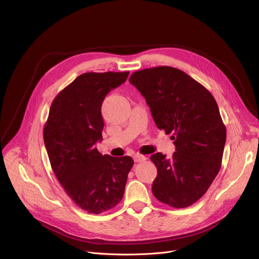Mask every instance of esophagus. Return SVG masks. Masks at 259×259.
Segmentation results:
<instances>
[{
  "mask_svg": "<svg viewBox=\"0 0 259 259\" xmlns=\"http://www.w3.org/2000/svg\"><path fill=\"white\" fill-rule=\"evenodd\" d=\"M133 159L135 162H141V161L146 160V156H144V155H141V154H135V155H133Z\"/></svg>",
  "mask_w": 259,
  "mask_h": 259,
  "instance_id": "34e87169",
  "label": "esophagus"
}]
</instances>
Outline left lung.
I'll return each mask as SVG.
<instances>
[{
	"label": "left lung",
	"mask_w": 259,
	"mask_h": 259,
	"mask_svg": "<svg viewBox=\"0 0 259 259\" xmlns=\"http://www.w3.org/2000/svg\"><path fill=\"white\" fill-rule=\"evenodd\" d=\"M159 130L173 133L176 152L166 158L151 156L157 167L152 192L175 208L196 203L209 188L221 168L226 128L217 102L203 85L170 66L146 68L131 75Z\"/></svg>",
	"instance_id": "left-lung-1"
}]
</instances>
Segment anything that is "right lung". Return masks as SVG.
<instances>
[{
    "label": "right lung",
    "mask_w": 259,
    "mask_h": 259,
    "mask_svg": "<svg viewBox=\"0 0 259 259\" xmlns=\"http://www.w3.org/2000/svg\"><path fill=\"white\" fill-rule=\"evenodd\" d=\"M129 72L85 73L61 91L52 103L44 128L50 163L65 193L85 211L99 214L123 199L130 156L102 155L101 106L106 95L123 84Z\"/></svg>",
    "instance_id": "right-lung-1"
}]
</instances>
